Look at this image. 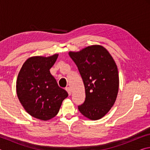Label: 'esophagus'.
<instances>
[{"label": "esophagus", "mask_w": 150, "mask_h": 150, "mask_svg": "<svg viewBox=\"0 0 150 150\" xmlns=\"http://www.w3.org/2000/svg\"><path fill=\"white\" fill-rule=\"evenodd\" d=\"M65 90L67 91V92L68 93V94H69V95H71V89L69 87H67L65 88Z\"/></svg>", "instance_id": "esophagus-1"}]
</instances>
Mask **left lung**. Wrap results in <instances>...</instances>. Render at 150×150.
Listing matches in <instances>:
<instances>
[{
  "label": "left lung",
  "mask_w": 150,
  "mask_h": 150,
  "mask_svg": "<svg viewBox=\"0 0 150 150\" xmlns=\"http://www.w3.org/2000/svg\"><path fill=\"white\" fill-rule=\"evenodd\" d=\"M84 83L85 100L78 106L85 117L96 120L105 116L115 104L119 87L118 68L106 48L88 46L79 52H69Z\"/></svg>",
  "instance_id": "obj_1"
}]
</instances>
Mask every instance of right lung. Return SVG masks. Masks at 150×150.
I'll use <instances>...</instances> for the list:
<instances>
[{"instance_id": "1", "label": "right lung", "mask_w": 150, "mask_h": 150, "mask_svg": "<svg viewBox=\"0 0 150 150\" xmlns=\"http://www.w3.org/2000/svg\"><path fill=\"white\" fill-rule=\"evenodd\" d=\"M57 57L56 54L28 58L17 77L16 93L20 103L30 115L41 120L56 116L63 100L68 96L50 73Z\"/></svg>"}]
</instances>
